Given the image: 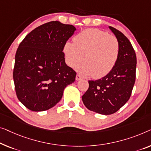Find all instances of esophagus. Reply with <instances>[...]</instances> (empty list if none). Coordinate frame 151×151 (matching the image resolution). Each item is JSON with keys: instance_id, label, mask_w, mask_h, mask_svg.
Wrapping results in <instances>:
<instances>
[{"instance_id": "obj_1", "label": "esophagus", "mask_w": 151, "mask_h": 151, "mask_svg": "<svg viewBox=\"0 0 151 151\" xmlns=\"http://www.w3.org/2000/svg\"><path fill=\"white\" fill-rule=\"evenodd\" d=\"M82 76H81L80 75H78V74H77L76 76V81H79V80H81L82 79Z\"/></svg>"}]
</instances>
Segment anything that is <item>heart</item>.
<instances>
[{
    "mask_svg": "<svg viewBox=\"0 0 151 151\" xmlns=\"http://www.w3.org/2000/svg\"><path fill=\"white\" fill-rule=\"evenodd\" d=\"M67 64L84 76L100 78L107 75L115 66L120 53L117 39L97 28L83 30L66 42L63 47Z\"/></svg>",
    "mask_w": 151,
    "mask_h": 151,
    "instance_id": "obj_1",
    "label": "heart"
}]
</instances>
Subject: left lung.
<instances>
[{"mask_svg": "<svg viewBox=\"0 0 151 151\" xmlns=\"http://www.w3.org/2000/svg\"><path fill=\"white\" fill-rule=\"evenodd\" d=\"M119 42L120 53L114 68L96 81H89V88L82 96L89 111L101 114L116 112L129 100L136 80V55L131 42L120 31L109 27Z\"/></svg>", "mask_w": 151, "mask_h": 151, "instance_id": "left-lung-1", "label": "left lung"}]
</instances>
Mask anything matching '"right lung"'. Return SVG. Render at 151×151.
<instances>
[{
	"label": "right lung",
	"mask_w": 151,
	"mask_h": 151,
	"mask_svg": "<svg viewBox=\"0 0 151 151\" xmlns=\"http://www.w3.org/2000/svg\"><path fill=\"white\" fill-rule=\"evenodd\" d=\"M73 25L58 21L44 24L26 35L15 54V92L29 110L44 111L61 100L64 89L75 82L76 72L65 62L63 47L74 35Z\"/></svg>",
	"instance_id": "1"
}]
</instances>
